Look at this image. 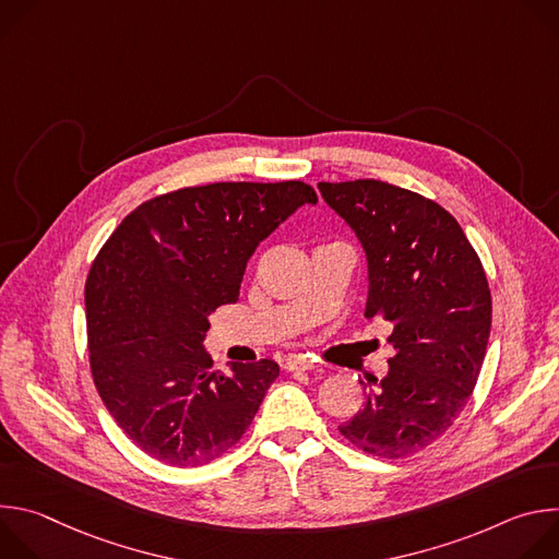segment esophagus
Returning <instances> with one entry per match:
<instances>
[{
	"mask_svg": "<svg viewBox=\"0 0 559 559\" xmlns=\"http://www.w3.org/2000/svg\"><path fill=\"white\" fill-rule=\"evenodd\" d=\"M323 365H318L316 360H309V358H292L285 362V369L287 371H307V369H321Z\"/></svg>",
	"mask_w": 559,
	"mask_h": 559,
	"instance_id": "obj_1",
	"label": "esophagus"
}]
</instances>
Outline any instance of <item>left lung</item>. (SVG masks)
Instances as JSON below:
<instances>
[{"instance_id": "obj_1", "label": "left lung", "mask_w": 559, "mask_h": 559, "mask_svg": "<svg viewBox=\"0 0 559 559\" xmlns=\"http://www.w3.org/2000/svg\"><path fill=\"white\" fill-rule=\"evenodd\" d=\"M367 254V318L393 325L389 373L338 427L356 449L397 460L433 444L462 414L491 334L480 257L436 201L376 179L318 183Z\"/></svg>"}]
</instances>
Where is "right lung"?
Wrapping results in <instances>:
<instances>
[{
    "mask_svg": "<svg viewBox=\"0 0 559 559\" xmlns=\"http://www.w3.org/2000/svg\"><path fill=\"white\" fill-rule=\"evenodd\" d=\"M302 181H225L132 210L86 281L91 371L121 431L173 466L210 464L243 438L278 378L274 360L212 369L207 316L238 300L246 265L294 210Z\"/></svg>",
    "mask_w": 559,
    "mask_h": 559,
    "instance_id": "add662e5",
    "label": "right lung"
}]
</instances>
